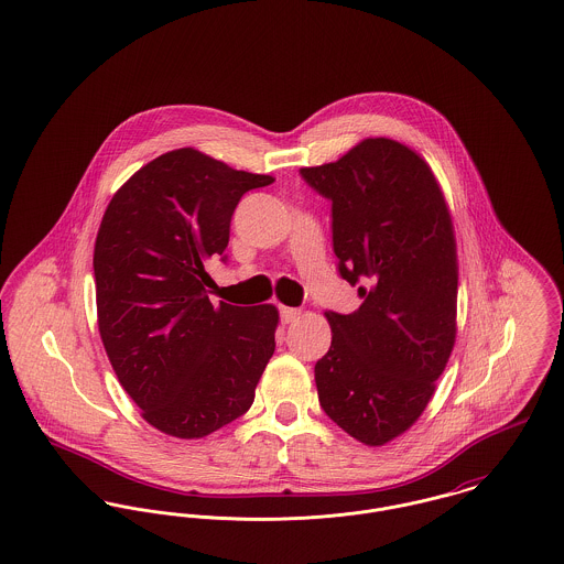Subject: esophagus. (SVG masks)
Returning <instances> with one entry per match:
<instances>
[{"mask_svg":"<svg viewBox=\"0 0 564 564\" xmlns=\"http://www.w3.org/2000/svg\"><path fill=\"white\" fill-rule=\"evenodd\" d=\"M301 317V308H294V306H281V319L285 324L290 322H296Z\"/></svg>","mask_w":564,"mask_h":564,"instance_id":"1","label":"esophagus"}]
</instances>
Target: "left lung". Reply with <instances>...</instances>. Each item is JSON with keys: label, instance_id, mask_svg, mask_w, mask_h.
<instances>
[{"label": "left lung", "instance_id": "1", "mask_svg": "<svg viewBox=\"0 0 564 564\" xmlns=\"http://www.w3.org/2000/svg\"><path fill=\"white\" fill-rule=\"evenodd\" d=\"M301 175L333 204L339 274L362 299L354 313L326 311L333 344L315 362L319 405L358 442L382 446L423 414L455 346L451 215L430 165L384 137Z\"/></svg>", "mask_w": 564, "mask_h": 564}]
</instances>
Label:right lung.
<instances>
[{"label": "right lung", "mask_w": 564, "mask_h": 564, "mask_svg": "<svg viewBox=\"0 0 564 564\" xmlns=\"http://www.w3.org/2000/svg\"><path fill=\"white\" fill-rule=\"evenodd\" d=\"M272 182L180 148L141 167L105 210L94 247L100 339L141 416L163 434H213L256 399L279 311L210 303L206 263L227 260L240 197Z\"/></svg>", "instance_id": "add662e5"}]
</instances>
